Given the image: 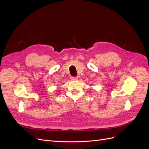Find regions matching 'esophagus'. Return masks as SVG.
<instances>
[{"mask_svg": "<svg viewBox=\"0 0 149 149\" xmlns=\"http://www.w3.org/2000/svg\"><path fill=\"white\" fill-rule=\"evenodd\" d=\"M70 79H71V80L74 81V80H77L78 78V77H73V76H72V77L70 78Z\"/></svg>", "mask_w": 149, "mask_h": 149, "instance_id": "obj_1", "label": "esophagus"}]
</instances>
